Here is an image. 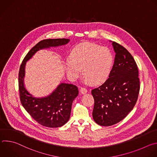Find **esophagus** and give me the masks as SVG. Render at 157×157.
<instances>
[{
	"label": "esophagus",
	"mask_w": 157,
	"mask_h": 157,
	"mask_svg": "<svg viewBox=\"0 0 157 157\" xmlns=\"http://www.w3.org/2000/svg\"><path fill=\"white\" fill-rule=\"evenodd\" d=\"M87 92V89H86V88H84V87H81V88L80 89V93H81V94H86Z\"/></svg>",
	"instance_id": "1"
}]
</instances>
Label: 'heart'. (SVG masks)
Segmentation results:
<instances>
[{"mask_svg": "<svg viewBox=\"0 0 157 157\" xmlns=\"http://www.w3.org/2000/svg\"><path fill=\"white\" fill-rule=\"evenodd\" d=\"M113 61V53L108 48L84 43L72 49L65 65L67 73L71 78L78 77L82 68L86 82L99 84L108 78Z\"/></svg>", "mask_w": 157, "mask_h": 157, "instance_id": "b5f03b06", "label": "heart"}]
</instances>
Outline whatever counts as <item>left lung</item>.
<instances>
[{"label": "left lung", "instance_id": "left-lung-1", "mask_svg": "<svg viewBox=\"0 0 157 157\" xmlns=\"http://www.w3.org/2000/svg\"><path fill=\"white\" fill-rule=\"evenodd\" d=\"M114 64L109 78L91 94L94 99L93 117L102 126H110L123 120L135 106L140 91L138 67L132 55L113 41Z\"/></svg>", "mask_w": 157, "mask_h": 157}]
</instances>
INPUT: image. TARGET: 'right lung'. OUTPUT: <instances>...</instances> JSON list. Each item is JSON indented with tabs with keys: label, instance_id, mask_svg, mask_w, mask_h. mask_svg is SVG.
Wrapping results in <instances>:
<instances>
[{
	"label": "right lung",
	"instance_id": "add662e5",
	"mask_svg": "<svg viewBox=\"0 0 157 157\" xmlns=\"http://www.w3.org/2000/svg\"><path fill=\"white\" fill-rule=\"evenodd\" d=\"M69 41V39L66 38L40 41L28 52L20 66L18 91L20 102L32 117L43 126L56 128L63 126L68 121L73 102L79 93L78 88L71 84L61 83L48 96L34 98L24 86L25 64L38 50L64 45Z\"/></svg>",
	"mask_w": 157,
	"mask_h": 157
}]
</instances>
